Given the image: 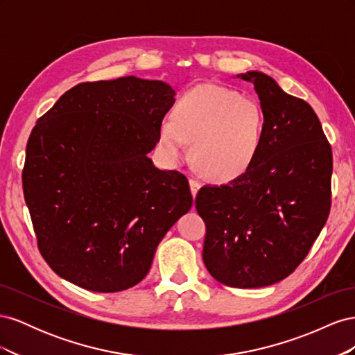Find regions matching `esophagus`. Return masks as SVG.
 <instances>
[{"instance_id":"34e87169","label":"esophagus","mask_w":355,"mask_h":355,"mask_svg":"<svg viewBox=\"0 0 355 355\" xmlns=\"http://www.w3.org/2000/svg\"><path fill=\"white\" fill-rule=\"evenodd\" d=\"M189 187H191V192H192V196H197V192H198V189H200V187H201V184H200V180H197L196 178H189Z\"/></svg>"}]
</instances>
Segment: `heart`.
Wrapping results in <instances>:
<instances>
[{
    "label": "heart",
    "mask_w": 355,
    "mask_h": 355,
    "mask_svg": "<svg viewBox=\"0 0 355 355\" xmlns=\"http://www.w3.org/2000/svg\"><path fill=\"white\" fill-rule=\"evenodd\" d=\"M265 115L254 99L214 84H201L180 96L173 118L159 124V145L171 161L192 157L204 175L232 180L244 175L259 155Z\"/></svg>",
    "instance_id": "heart-1"
}]
</instances>
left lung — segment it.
<instances>
[{"label":"left lung","instance_id":"1","mask_svg":"<svg viewBox=\"0 0 355 355\" xmlns=\"http://www.w3.org/2000/svg\"><path fill=\"white\" fill-rule=\"evenodd\" d=\"M254 84L265 115L259 155L228 185L202 187L196 209L206 223L202 261L213 278L239 288L288 277L309 253L331 206V148L304 99L262 72Z\"/></svg>","mask_w":355,"mask_h":355}]
</instances>
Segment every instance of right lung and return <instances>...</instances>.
Masks as SVG:
<instances>
[{"label": "right lung", "instance_id": "add662e5", "mask_svg": "<svg viewBox=\"0 0 355 355\" xmlns=\"http://www.w3.org/2000/svg\"><path fill=\"white\" fill-rule=\"evenodd\" d=\"M173 96L136 77L81 83L38 118L24 196L38 250L59 277L101 293L136 286L191 209L187 176L148 158Z\"/></svg>", "mask_w": 355, "mask_h": 355}]
</instances>
